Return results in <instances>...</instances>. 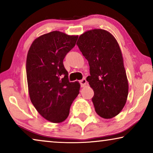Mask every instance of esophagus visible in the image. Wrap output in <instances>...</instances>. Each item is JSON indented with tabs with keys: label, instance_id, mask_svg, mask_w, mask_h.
Listing matches in <instances>:
<instances>
[{
	"label": "esophagus",
	"instance_id": "34e87169",
	"mask_svg": "<svg viewBox=\"0 0 153 153\" xmlns=\"http://www.w3.org/2000/svg\"><path fill=\"white\" fill-rule=\"evenodd\" d=\"M79 82H80V84H81V87H84L85 84H86L87 81H86V79H81V80H80Z\"/></svg>",
	"mask_w": 153,
	"mask_h": 153
}]
</instances>
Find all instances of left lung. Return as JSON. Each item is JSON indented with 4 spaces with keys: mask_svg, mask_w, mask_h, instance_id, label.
<instances>
[{
    "mask_svg": "<svg viewBox=\"0 0 153 153\" xmlns=\"http://www.w3.org/2000/svg\"><path fill=\"white\" fill-rule=\"evenodd\" d=\"M88 61L86 80L94 91L92 101L95 111L103 118H114L126 103L128 81L120 47L115 37L102 29L88 30L77 41Z\"/></svg>",
    "mask_w": 153,
    "mask_h": 153,
    "instance_id": "left-lung-1",
    "label": "left lung"
}]
</instances>
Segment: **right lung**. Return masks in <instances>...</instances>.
Returning <instances> with one entry per match:
<instances>
[{
  "instance_id": "obj_1",
  "label": "right lung",
  "mask_w": 153,
  "mask_h": 153,
  "mask_svg": "<svg viewBox=\"0 0 153 153\" xmlns=\"http://www.w3.org/2000/svg\"><path fill=\"white\" fill-rule=\"evenodd\" d=\"M78 36L52 31L35 39L28 50L26 76L31 102L43 118L54 123L68 118L80 84L70 82L63 59Z\"/></svg>"
}]
</instances>
